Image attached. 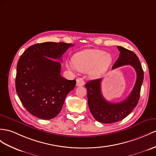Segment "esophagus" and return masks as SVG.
<instances>
[{
    "label": "esophagus",
    "instance_id": "esophagus-1",
    "mask_svg": "<svg viewBox=\"0 0 156 156\" xmlns=\"http://www.w3.org/2000/svg\"><path fill=\"white\" fill-rule=\"evenodd\" d=\"M84 84H85V81H84V80H83V78L79 77L77 79V84H76L77 85V86L80 87V86L84 85Z\"/></svg>",
    "mask_w": 156,
    "mask_h": 156
}]
</instances>
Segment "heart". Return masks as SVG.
Instances as JSON below:
<instances>
[{
	"label": "heart",
	"mask_w": 156,
	"mask_h": 156,
	"mask_svg": "<svg viewBox=\"0 0 156 156\" xmlns=\"http://www.w3.org/2000/svg\"><path fill=\"white\" fill-rule=\"evenodd\" d=\"M73 62L67 63L68 69L82 72L90 71L91 77L97 79L107 71L111 64L112 58L99 49H87L75 55Z\"/></svg>",
	"instance_id": "b5f03b06"
}]
</instances>
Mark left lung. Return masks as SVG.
Segmentation results:
<instances>
[{"label": "left lung", "instance_id": "left-lung-1", "mask_svg": "<svg viewBox=\"0 0 156 156\" xmlns=\"http://www.w3.org/2000/svg\"><path fill=\"white\" fill-rule=\"evenodd\" d=\"M120 51L119 58L114 64L112 69L123 66L130 65L134 67L137 75L135 85L129 96L119 103H112L103 97L101 93L102 79L87 82V98L90 111L98 122L111 124L125 119L138 105L140 90L144 80V71L140 60L134 52L122 46H117Z\"/></svg>", "mask_w": 156, "mask_h": 156}]
</instances>
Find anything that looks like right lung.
Wrapping results in <instances>:
<instances>
[{"label":"right lung","instance_id":"obj_1","mask_svg":"<svg viewBox=\"0 0 156 156\" xmlns=\"http://www.w3.org/2000/svg\"><path fill=\"white\" fill-rule=\"evenodd\" d=\"M73 44L44 42L30 46L22 54L16 67V90L25 108L40 119H54L75 80L60 75L62 57Z\"/></svg>","mask_w":156,"mask_h":156}]
</instances>
